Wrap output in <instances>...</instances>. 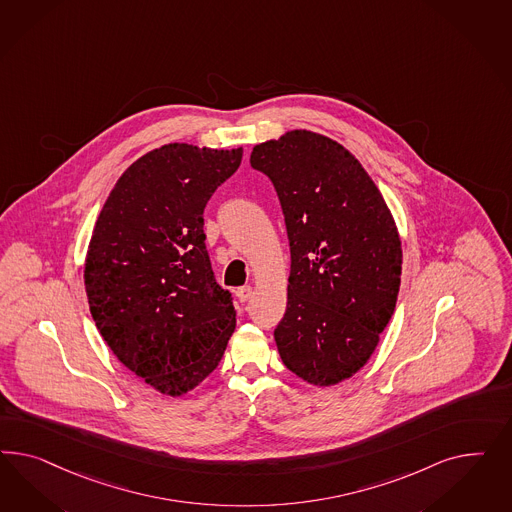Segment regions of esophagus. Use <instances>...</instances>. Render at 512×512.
Segmentation results:
<instances>
[{"label": "esophagus", "mask_w": 512, "mask_h": 512, "mask_svg": "<svg viewBox=\"0 0 512 512\" xmlns=\"http://www.w3.org/2000/svg\"><path fill=\"white\" fill-rule=\"evenodd\" d=\"M251 295H253L251 285H242V287H238V291H236V296H238L240 302H248Z\"/></svg>", "instance_id": "1"}]
</instances>
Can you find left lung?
<instances>
[{
	"label": "left lung",
	"instance_id": "obj_1",
	"mask_svg": "<svg viewBox=\"0 0 512 512\" xmlns=\"http://www.w3.org/2000/svg\"><path fill=\"white\" fill-rule=\"evenodd\" d=\"M249 163L278 193L291 248L279 357L311 385L340 383L372 357L394 313V219L355 155L323 135L291 131L257 144Z\"/></svg>",
	"mask_w": 512,
	"mask_h": 512
}]
</instances>
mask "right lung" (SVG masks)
<instances>
[{
  "label": "right lung",
  "instance_id": "add662e5",
  "mask_svg": "<svg viewBox=\"0 0 512 512\" xmlns=\"http://www.w3.org/2000/svg\"><path fill=\"white\" fill-rule=\"evenodd\" d=\"M240 161L242 148L161 146L122 174L93 229V321L125 368L163 394L197 387L233 336V293L214 276L204 208Z\"/></svg>",
  "mask_w": 512,
  "mask_h": 512
}]
</instances>
